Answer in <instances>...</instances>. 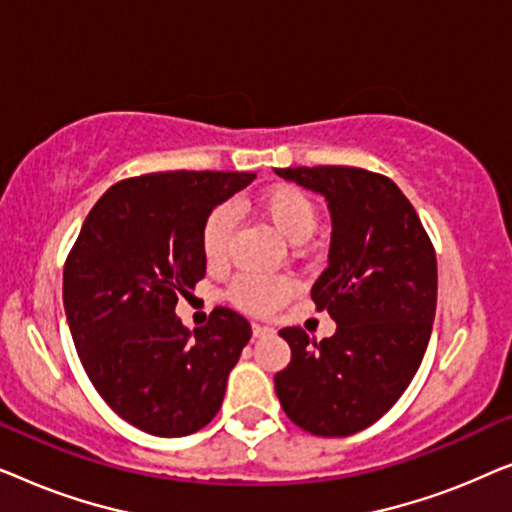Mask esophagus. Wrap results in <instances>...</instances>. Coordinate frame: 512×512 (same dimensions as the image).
Returning a JSON list of instances; mask_svg holds the SVG:
<instances>
[{
  "instance_id": "34e87169",
  "label": "esophagus",
  "mask_w": 512,
  "mask_h": 512,
  "mask_svg": "<svg viewBox=\"0 0 512 512\" xmlns=\"http://www.w3.org/2000/svg\"><path fill=\"white\" fill-rule=\"evenodd\" d=\"M251 333H254V338H268V335H272V333H275V331H272L270 326L254 324V326H251Z\"/></svg>"
}]
</instances>
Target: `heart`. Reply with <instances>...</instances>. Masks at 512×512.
I'll return each instance as SVG.
<instances>
[{"label":"heart","mask_w":512,"mask_h":512,"mask_svg":"<svg viewBox=\"0 0 512 512\" xmlns=\"http://www.w3.org/2000/svg\"><path fill=\"white\" fill-rule=\"evenodd\" d=\"M258 209L268 219L275 230L293 244L305 242L314 233L319 221V212L314 200L296 186H277L258 200ZM235 216L230 207H216L207 216L202 226V254L212 265L226 261L228 240L233 233ZM293 284L289 279H261V277H240L230 286V303L251 314H268L282 305Z\"/></svg>","instance_id":"1"}]
</instances>
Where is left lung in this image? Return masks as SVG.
Listing matches in <instances>:
<instances>
[{"label": "left lung", "mask_w": 512, "mask_h": 512, "mask_svg": "<svg viewBox=\"0 0 512 512\" xmlns=\"http://www.w3.org/2000/svg\"><path fill=\"white\" fill-rule=\"evenodd\" d=\"M321 193L331 209L328 268L312 300L338 324L314 340L282 328L291 361L275 375L286 417L314 436H352L375 424L415 377L436 317V251L394 181L361 167L275 170Z\"/></svg>", "instance_id": "obj_1"}]
</instances>
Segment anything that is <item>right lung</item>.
Wrapping results in <instances>:
<instances>
[{
  "mask_svg": "<svg viewBox=\"0 0 512 512\" xmlns=\"http://www.w3.org/2000/svg\"><path fill=\"white\" fill-rule=\"evenodd\" d=\"M254 172H158L109 188L83 221L62 275L79 359L111 410L151 436L179 438L212 422L249 321L214 307L188 331L174 314L205 277L202 226Z\"/></svg>",
  "mask_w": 512,
  "mask_h": 512,
  "instance_id": "1",
  "label": "right lung"
}]
</instances>
